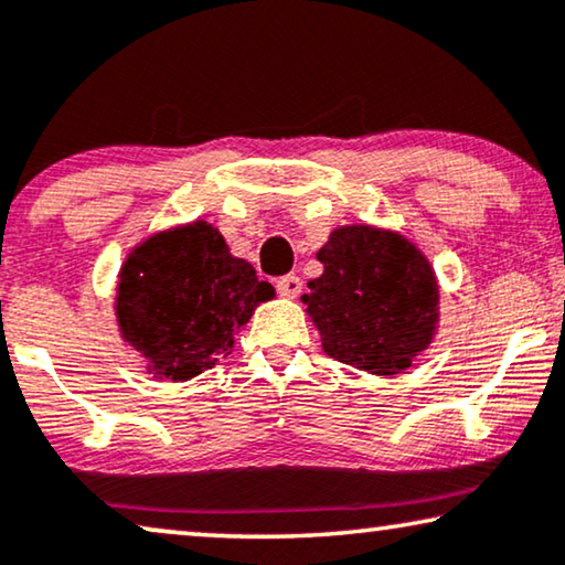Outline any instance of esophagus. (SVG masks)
Segmentation results:
<instances>
[{
    "label": "esophagus",
    "instance_id": "obj_1",
    "mask_svg": "<svg viewBox=\"0 0 565 565\" xmlns=\"http://www.w3.org/2000/svg\"><path fill=\"white\" fill-rule=\"evenodd\" d=\"M275 288L282 298H298L300 290H302V282H300L298 275H285V277H280V280H277Z\"/></svg>",
    "mask_w": 565,
    "mask_h": 565
}]
</instances>
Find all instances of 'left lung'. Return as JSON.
Segmentation results:
<instances>
[{
  "label": "left lung",
  "mask_w": 565,
  "mask_h": 565,
  "mask_svg": "<svg viewBox=\"0 0 565 565\" xmlns=\"http://www.w3.org/2000/svg\"><path fill=\"white\" fill-rule=\"evenodd\" d=\"M323 275L302 296L323 351L370 374H397L438 329V280L403 234L366 224L333 228L318 249Z\"/></svg>",
  "instance_id": "left-lung-1"
}]
</instances>
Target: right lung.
<instances>
[{"instance_id": "add662e5", "label": "right lung", "mask_w": 565, "mask_h": 565, "mask_svg": "<svg viewBox=\"0 0 565 565\" xmlns=\"http://www.w3.org/2000/svg\"><path fill=\"white\" fill-rule=\"evenodd\" d=\"M273 298V285L228 252L218 228L193 222L129 252L114 310L121 339L147 359V372L183 382L224 359L234 333Z\"/></svg>"}]
</instances>
